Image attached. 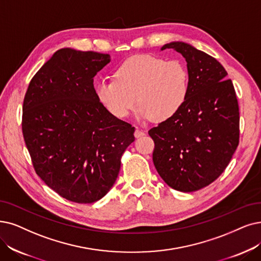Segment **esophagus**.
Segmentation results:
<instances>
[{
    "mask_svg": "<svg viewBox=\"0 0 261 261\" xmlns=\"http://www.w3.org/2000/svg\"><path fill=\"white\" fill-rule=\"evenodd\" d=\"M134 135H135V137H136V138H139V137L144 136L145 133H144L142 129H140L139 127H136V130H135Z\"/></svg>",
    "mask_w": 261,
    "mask_h": 261,
    "instance_id": "1",
    "label": "esophagus"
}]
</instances>
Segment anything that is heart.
<instances>
[{
  "mask_svg": "<svg viewBox=\"0 0 261 261\" xmlns=\"http://www.w3.org/2000/svg\"><path fill=\"white\" fill-rule=\"evenodd\" d=\"M113 77L98 82L95 92L101 105L118 119L127 117L138 102V119L164 122L179 112L189 95V71L180 61L134 56L122 62Z\"/></svg>",
  "mask_w": 261,
  "mask_h": 261,
  "instance_id": "heart-1",
  "label": "heart"
}]
</instances>
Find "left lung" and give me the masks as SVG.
I'll list each match as a JSON object with an SVG mask.
<instances>
[{
	"label": "left lung",
	"instance_id": "obj_1",
	"mask_svg": "<svg viewBox=\"0 0 261 261\" xmlns=\"http://www.w3.org/2000/svg\"><path fill=\"white\" fill-rule=\"evenodd\" d=\"M165 49L185 58L190 90L179 112L149 130L153 163L173 190L190 193L215 181L230 162L239 144V105L232 81L217 60L183 41Z\"/></svg>",
	"mask_w": 261,
	"mask_h": 261
}]
</instances>
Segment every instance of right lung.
Here are the masks:
<instances>
[{
	"mask_svg": "<svg viewBox=\"0 0 261 261\" xmlns=\"http://www.w3.org/2000/svg\"><path fill=\"white\" fill-rule=\"evenodd\" d=\"M110 56L63 48L31 80L22 133L39 178L61 197L92 203L116 182L135 127L107 111L93 78Z\"/></svg>",
	"mask_w": 261,
	"mask_h": 261,
	"instance_id": "add662e5",
	"label": "right lung"
}]
</instances>
